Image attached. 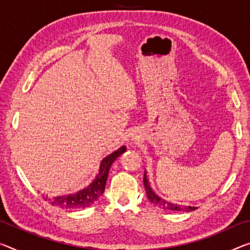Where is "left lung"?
<instances>
[{"label": "left lung", "mask_w": 250, "mask_h": 250, "mask_svg": "<svg viewBox=\"0 0 250 250\" xmlns=\"http://www.w3.org/2000/svg\"><path fill=\"white\" fill-rule=\"evenodd\" d=\"M144 187H145V191H146L147 198L148 200L153 205L156 206L157 208L163 209V210H170V211H184V212H190V211H193L197 209V207H191V206H180V205H175V203H171L168 201H165L164 199L160 198L159 195H156L154 193V191L151 189L149 187V182L147 181V176H146V172L144 173Z\"/></svg>", "instance_id": "obj_1"}]
</instances>
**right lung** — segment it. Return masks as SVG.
<instances>
[{"instance_id":"right-lung-1","label":"right lung","mask_w":250,"mask_h":250,"mask_svg":"<svg viewBox=\"0 0 250 250\" xmlns=\"http://www.w3.org/2000/svg\"><path fill=\"white\" fill-rule=\"evenodd\" d=\"M126 151L125 146H122L116 151L113 152L112 154L106 156L103 159L99 167L98 173L96 178L83 189L79 190L78 192L72 194L67 195H58L51 200V205L59 207L62 209H85L90 207L93 203L101 198V195L104 193L105 190L107 176H108L109 168L114 163V161L118 156L122 155Z\"/></svg>"}]
</instances>
